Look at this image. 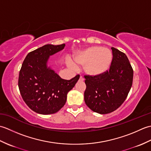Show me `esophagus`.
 I'll return each instance as SVG.
<instances>
[{"mask_svg": "<svg viewBox=\"0 0 151 151\" xmlns=\"http://www.w3.org/2000/svg\"><path fill=\"white\" fill-rule=\"evenodd\" d=\"M80 81H84V78L82 77V76H81V77H80Z\"/></svg>", "mask_w": 151, "mask_h": 151, "instance_id": "34e87169", "label": "esophagus"}]
</instances>
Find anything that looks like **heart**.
Masks as SVG:
<instances>
[{
    "label": "heart",
    "mask_w": 151,
    "mask_h": 151,
    "mask_svg": "<svg viewBox=\"0 0 151 151\" xmlns=\"http://www.w3.org/2000/svg\"><path fill=\"white\" fill-rule=\"evenodd\" d=\"M113 55L110 49L100 46H92L80 52L74 57L78 65L83 66L84 72L89 76H97L103 75L110 68ZM69 65L75 68V65L69 61Z\"/></svg>",
    "instance_id": "heart-1"
}]
</instances>
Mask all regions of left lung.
<instances>
[{"label": "left lung", "mask_w": 151, "mask_h": 151, "mask_svg": "<svg viewBox=\"0 0 151 151\" xmlns=\"http://www.w3.org/2000/svg\"><path fill=\"white\" fill-rule=\"evenodd\" d=\"M113 59L103 75H85L84 101L92 111L101 114L111 113L126 100L132 87L133 69L124 52L111 47Z\"/></svg>", "instance_id": "left-lung-1"}]
</instances>
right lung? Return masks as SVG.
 I'll return each instance as SVG.
<instances>
[{
  "mask_svg": "<svg viewBox=\"0 0 151 151\" xmlns=\"http://www.w3.org/2000/svg\"><path fill=\"white\" fill-rule=\"evenodd\" d=\"M65 44L45 45L29 52L19 71L18 86L25 103L37 114L56 113L65 105L67 95L80 78L64 80L47 67L50 56L63 49Z\"/></svg>",
  "mask_w": 151,
  "mask_h": 151,
  "instance_id": "obj_1",
  "label": "right lung"
}]
</instances>
